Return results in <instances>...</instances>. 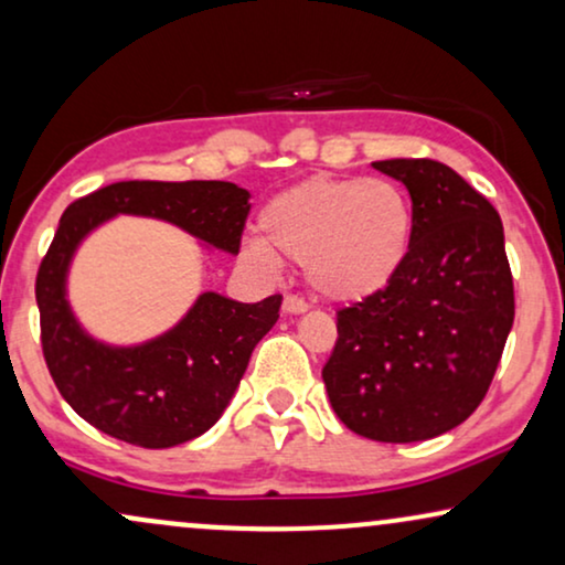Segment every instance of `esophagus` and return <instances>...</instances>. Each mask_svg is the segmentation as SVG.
I'll return each mask as SVG.
<instances>
[{"instance_id":"obj_1","label":"esophagus","mask_w":565,"mask_h":565,"mask_svg":"<svg viewBox=\"0 0 565 565\" xmlns=\"http://www.w3.org/2000/svg\"><path fill=\"white\" fill-rule=\"evenodd\" d=\"M281 310L287 312V316H302V312H307V302L302 297H295V295H287L284 297V305Z\"/></svg>"}]
</instances>
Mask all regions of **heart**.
<instances>
[{"instance_id": "b5f03b06", "label": "heart", "mask_w": 565, "mask_h": 565, "mask_svg": "<svg viewBox=\"0 0 565 565\" xmlns=\"http://www.w3.org/2000/svg\"><path fill=\"white\" fill-rule=\"evenodd\" d=\"M247 242L258 266L305 268L312 291L331 302H362L402 274L414 239V209L391 180L310 177L278 192Z\"/></svg>"}]
</instances>
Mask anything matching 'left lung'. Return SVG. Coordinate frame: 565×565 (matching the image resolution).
Listing matches in <instances>:
<instances>
[{
    "label": "left lung",
    "instance_id": "obj_1",
    "mask_svg": "<svg viewBox=\"0 0 565 565\" xmlns=\"http://www.w3.org/2000/svg\"><path fill=\"white\" fill-rule=\"evenodd\" d=\"M373 167L409 190L412 249L388 287L335 312L323 383L333 412L362 438L427 440L480 406L501 362L513 326L503 224L446 163Z\"/></svg>",
    "mask_w": 565,
    "mask_h": 565
}]
</instances>
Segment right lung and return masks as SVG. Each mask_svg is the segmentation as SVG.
I'll list each match as a JSON object with an SVG mask.
<instances>
[{"instance_id": "obj_1", "label": "right lung", "mask_w": 565, "mask_h": 565, "mask_svg": "<svg viewBox=\"0 0 565 565\" xmlns=\"http://www.w3.org/2000/svg\"><path fill=\"white\" fill-rule=\"evenodd\" d=\"M249 192L232 182H114L62 213L35 276L41 347L56 388L85 423L140 448H171L218 423L249 354L278 320L281 295L245 305L203 291L182 320L142 344L98 341L67 299L77 247L114 216L159 218L205 249L237 255Z\"/></svg>"}]
</instances>
